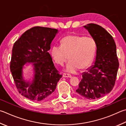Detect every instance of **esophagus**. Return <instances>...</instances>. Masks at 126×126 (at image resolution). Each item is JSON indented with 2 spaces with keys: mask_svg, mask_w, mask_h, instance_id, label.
I'll list each match as a JSON object with an SVG mask.
<instances>
[{
  "mask_svg": "<svg viewBox=\"0 0 126 126\" xmlns=\"http://www.w3.org/2000/svg\"><path fill=\"white\" fill-rule=\"evenodd\" d=\"M63 77L64 78H71L72 76H71V75L69 74H66V73H64L63 74Z\"/></svg>",
  "mask_w": 126,
  "mask_h": 126,
  "instance_id": "34e87169",
  "label": "esophagus"
}]
</instances>
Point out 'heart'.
Listing matches in <instances>:
<instances>
[{
    "label": "heart",
    "mask_w": 126,
    "mask_h": 126,
    "mask_svg": "<svg viewBox=\"0 0 126 126\" xmlns=\"http://www.w3.org/2000/svg\"><path fill=\"white\" fill-rule=\"evenodd\" d=\"M96 47L93 38L69 35L61 40V46H52L50 54L54 62L59 65H63L69 58L70 60L64 70L74 73L79 68L85 69L90 64L95 56Z\"/></svg>",
    "instance_id": "1"
}]
</instances>
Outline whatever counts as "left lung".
Listing matches in <instances>:
<instances>
[{"label":"left lung","instance_id":"obj_1","mask_svg":"<svg viewBox=\"0 0 126 126\" xmlns=\"http://www.w3.org/2000/svg\"><path fill=\"white\" fill-rule=\"evenodd\" d=\"M84 27L95 41L96 56L94 64L82 74L83 78L76 91L87 99L95 100L104 96L112 90L119 62L112 36L99 25L91 23Z\"/></svg>","mask_w":126,"mask_h":126}]
</instances>
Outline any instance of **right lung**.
<instances>
[{
  "mask_svg": "<svg viewBox=\"0 0 126 126\" xmlns=\"http://www.w3.org/2000/svg\"><path fill=\"white\" fill-rule=\"evenodd\" d=\"M57 32L55 29L35 26L25 31L14 44L10 71L19 93L32 101L49 96L62 77L48 52ZM26 63H34L35 75L31 83L22 78L23 66Z\"/></svg>",
  "mask_w": 126,
  "mask_h": 126,
  "instance_id": "obj_1",
  "label": "right lung"
}]
</instances>
